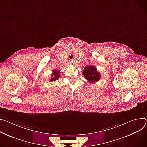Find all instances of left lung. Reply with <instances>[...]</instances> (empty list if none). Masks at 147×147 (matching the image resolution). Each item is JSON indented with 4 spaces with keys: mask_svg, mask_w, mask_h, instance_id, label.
Here are the masks:
<instances>
[{
    "mask_svg": "<svg viewBox=\"0 0 147 147\" xmlns=\"http://www.w3.org/2000/svg\"><path fill=\"white\" fill-rule=\"evenodd\" d=\"M83 74L84 78L90 83L98 82L101 77L100 73L97 71L96 67L93 65L85 67Z\"/></svg>",
    "mask_w": 147,
    "mask_h": 147,
    "instance_id": "1",
    "label": "left lung"
}]
</instances>
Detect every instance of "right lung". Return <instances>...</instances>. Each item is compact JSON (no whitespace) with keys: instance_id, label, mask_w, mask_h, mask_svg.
<instances>
[{"instance_id":"add662e5","label":"right lung","mask_w":147,"mask_h":147,"mask_svg":"<svg viewBox=\"0 0 147 147\" xmlns=\"http://www.w3.org/2000/svg\"><path fill=\"white\" fill-rule=\"evenodd\" d=\"M60 77V71L57 70H54L51 74V78H50L51 82H55L56 80Z\"/></svg>"}]
</instances>
